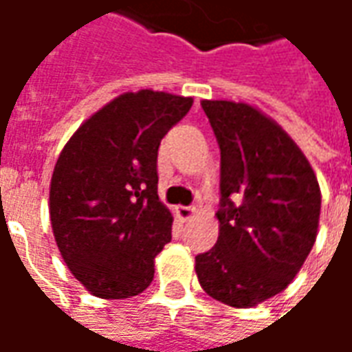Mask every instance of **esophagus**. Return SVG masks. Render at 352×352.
Returning <instances> with one entry per match:
<instances>
[{
  "mask_svg": "<svg viewBox=\"0 0 352 352\" xmlns=\"http://www.w3.org/2000/svg\"><path fill=\"white\" fill-rule=\"evenodd\" d=\"M193 212H195V208L193 207H176V214L180 220H188V218L193 217Z\"/></svg>",
  "mask_w": 352,
  "mask_h": 352,
  "instance_id": "obj_1",
  "label": "esophagus"
}]
</instances>
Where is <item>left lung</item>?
<instances>
[{
  "mask_svg": "<svg viewBox=\"0 0 352 352\" xmlns=\"http://www.w3.org/2000/svg\"><path fill=\"white\" fill-rule=\"evenodd\" d=\"M220 147L217 245L195 256L201 287L249 309L283 292L316 241L320 186L302 151L247 103H201Z\"/></svg>",
  "mask_w": 352,
  "mask_h": 352,
  "instance_id": "left-lung-1",
  "label": "left lung"
}]
</instances>
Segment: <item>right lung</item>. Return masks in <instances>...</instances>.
Segmentation results:
<instances>
[{
  "label": "right lung",
  "instance_id": "1",
  "mask_svg": "<svg viewBox=\"0 0 352 352\" xmlns=\"http://www.w3.org/2000/svg\"><path fill=\"white\" fill-rule=\"evenodd\" d=\"M191 105L164 91H128L63 147L51 176V228L91 295L128 299L153 282L155 256L172 239V214L157 193L159 145Z\"/></svg>",
  "mask_w": 352,
  "mask_h": 352
}]
</instances>
